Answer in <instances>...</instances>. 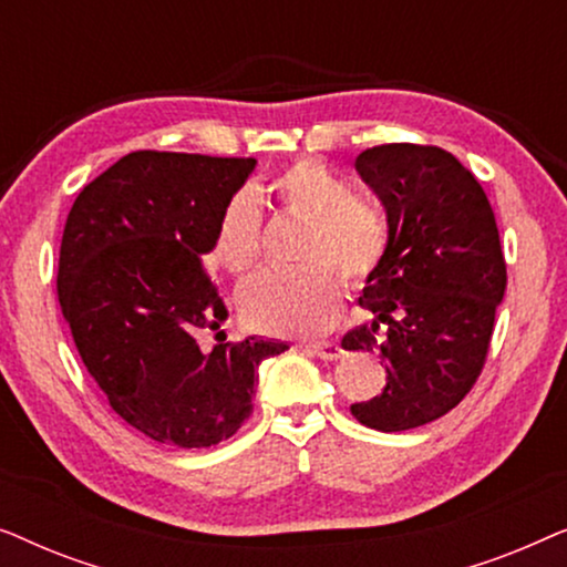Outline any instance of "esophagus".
Here are the masks:
<instances>
[{"mask_svg": "<svg viewBox=\"0 0 567 567\" xmlns=\"http://www.w3.org/2000/svg\"><path fill=\"white\" fill-rule=\"evenodd\" d=\"M305 351L315 353L317 359H322V361H338L340 355H343V348H340L338 343H307Z\"/></svg>", "mask_w": 567, "mask_h": 567, "instance_id": "obj_1", "label": "esophagus"}]
</instances>
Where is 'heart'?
<instances>
[{
  "instance_id": "1",
  "label": "heart",
  "mask_w": 567,
  "mask_h": 567,
  "mask_svg": "<svg viewBox=\"0 0 567 567\" xmlns=\"http://www.w3.org/2000/svg\"><path fill=\"white\" fill-rule=\"evenodd\" d=\"M255 200L307 224L299 260L309 266L293 274H262L245 284L239 291L243 317L268 336H320L336 320L340 301L338 278L329 268L348 284L374 274L390 239L384 214L371 200L355 196L353 185L324 162H291L258 193H237L221 208L212 258L235 276L250 274L260 255V212Z\"/></svg>"
}]
</instances>
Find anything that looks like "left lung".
I'll use <instances>...</instances> for the list:
<instances>
[{"instance_id": "left-lung-1", "label": "left lung", "mask_w": 567, "mask_h": 567, "mask_svg": "<svg viewBox=\"0 0 567 567\" xmlns=\"http://www.w3.org/2000/svg\"><path fill=\"white\" fill-rule=\"evenodd\" d=\"M355 169L382 200L390 239L359 297L374 320L343 338L346 351L379 353L386 384L351 413L369 429L410 431L460 405L483 371L506 260L491 200L454 154L382 144Z\"/></svg>"}]
</instances>
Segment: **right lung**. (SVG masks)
I'll list each match as a JSON object with an SVG mask.
<instances>
[{
	"label": "right lung",
	"instance_id": "1",
	"mask_svg": "<svg viewBox=\"0 0 567 567\" xmlns=\"http://www.w3.org/2000/svg\"><path fill=\"white\" fill-rule=\"evenodd\" d=\"M258 162L131 152L76 196L59 252V305L90 377L128 425L159 444L204 449L252 413L258 367L281 340L214 351L227 307L204 270L216 221Z\"/></svg>",
	"mask_w": 567,
	"mask_h": 567
}]
</instances>
